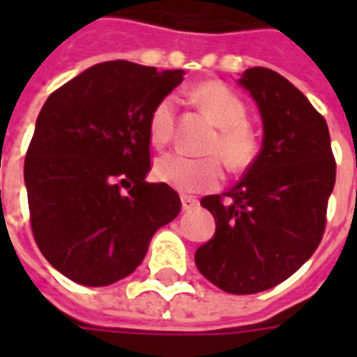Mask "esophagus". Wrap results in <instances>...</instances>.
Returning <instances> with one entry per match:
<instances>
[{
    "label": "esophagus",
    "instance_id": "34e87169",
    "mask_svg": "<svg viewBox=\"0 0 357 357\" xmlns=\"http://www.w3.org/2000/svg\"><path fill=\"white\" fill-rule=\"evenodd\" d=\"M181 206H183V210H193L199 206V201L195 199V197H189V195H181Z\"/></svg>",
    "mask_w": 357,
    "mask_h": 357
}]
</instances>
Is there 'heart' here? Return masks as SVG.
<instances>
[{
  "label": "heart",
  "mask_w": 357,
  "mask_h": 357,
  "mask_svg": "<svg viewBox=\"0 0 357 357\" xmlns=\"http://www.w3.org/2000/svg\"><path fill=\"white\" fill-rule=\"evenodd\" d=\"M191 101L218 126L210 155L220 156L231 172L250 168L260 153V137L248 124V107L237 91L222 82H204L189 91ZM178 122V99L166 95L156 102L149 116V137L156 147L170 143ZM156 178L179 191H208L222 183L224 166L219 158H189L168 153L158 158Z\"/></svg>",
  "instance_id": "1"
}]
</instances>
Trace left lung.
<instances>
[{
	"mask_svg": "<svg viewBox=\"0 0 357 357\" xmlns=\"http://www.w3.org/2000/svg\"><path fill=\"white\" fill-rule=\"evenodd\" d=\"M241 86L262 112V151L231 191L201 199L216 233L195 262L222 291L255 294L283 283L319 247L337 162L325 118L287 78L255 66Z\"/></svg>",
	"mask_w": 357,
	"mask_h": 357,
	"instance_id": "left-lung-1",
	"label": "left lung"
}]
</instances>
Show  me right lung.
<instances>
[{
	"label": "right lung",
	"instance_id": "obj_1",
	"mask_svg": "<svg viewBox=\"0 0 357 357\" xmlns=\"http://www.w3.org/2000/svg\"><path fill=\"white\" fill-rule=\"evenodd\" d=\"M183 70L107 61L55 89L24 158L30 225L45 260L74 283L107 287L143 262L156 229L181 210L149 183V116Z\"/></svg>",
	"mask_w": 357,
	"mask_h": 357
}]
</instances>
